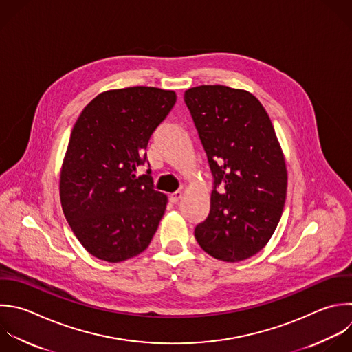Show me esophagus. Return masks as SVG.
<instances>
[{"label":"esophagus","instance_id":"obj_1","mask_svg":"<svg viewBox=\"0 0 352 352\" xmlns=\"http://www.w3.org/2000/svg\"><path fill=\"white\" fill-rule=\"evenodd\" d=\"M180 198H182V191H175V192L170 194V197H169L170 202H173V204H177V202L180 201Z\"/></svg>","mask_w":352,"mask_h":352}]
</instances>
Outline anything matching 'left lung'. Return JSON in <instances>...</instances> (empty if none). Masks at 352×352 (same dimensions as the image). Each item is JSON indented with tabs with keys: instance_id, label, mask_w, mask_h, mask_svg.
<instances>
[{
	"instance_id": "obj_1",
	"label": "left lung",
	"mask_w": 352,
	"mask_h": 352,
	"mask_svg": "<svg viewBox=\"0 0 352 352\" xmlns=\"http://www.w3.org/2000/svg\"><path fill=\"white\" fill-rule=\"evenodd\" d=\"M184 102L213 176L210 210L195 239L214 258H249L272 236L286 199V165L271 120L252 94L224 85L187 89Z\"/></svg>"
}]
</instances>
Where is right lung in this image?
Returning <instances> with one entry per match:
<instances>
[{
	"label": "right lung",
	"mask_w": 352,
	"mask_h": 352,
	"mask_svg": "<svg viewBox=\"0 0 352 352\" xmlns=\"http://www.w3.org/2000/svg\"><path fill=\"white\" fill-rule=\"evenodd\" d=\"M176 103V94L132 87L98 95L78 117L60 173L63 213L95 257L120 263L151 242L166 208L154 190L148 140ZM150 166V165H148Z\"/></svg>",
	"instance_id": "add662e5"
}]
</instances>
